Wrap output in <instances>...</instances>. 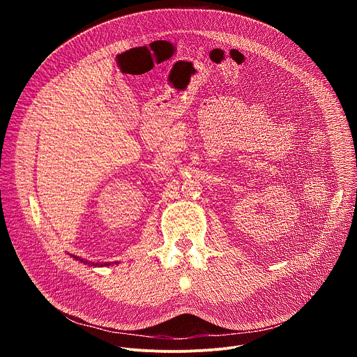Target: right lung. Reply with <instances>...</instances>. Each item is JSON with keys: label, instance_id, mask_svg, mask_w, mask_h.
Masks as SVG:
<instances>
[{"label": "right lung", "instance_id": "add662e5", "mask_svg": "<svg viewBox=\"0 0 357 357\" xmlns=\"http://www.w3.org/2000/svg\"><path fill=\"white\" fill-rule=\"evenodd\" d=\"M73 259H75L76 261H80V263L86 264V266H90V267H110V266L119 264L117 261H114V263H91V261H87V260H84V259H80V257H76V256H73Z\"/></svg>", "mask_w": 357, "mask_h": 357}]
</instances>
